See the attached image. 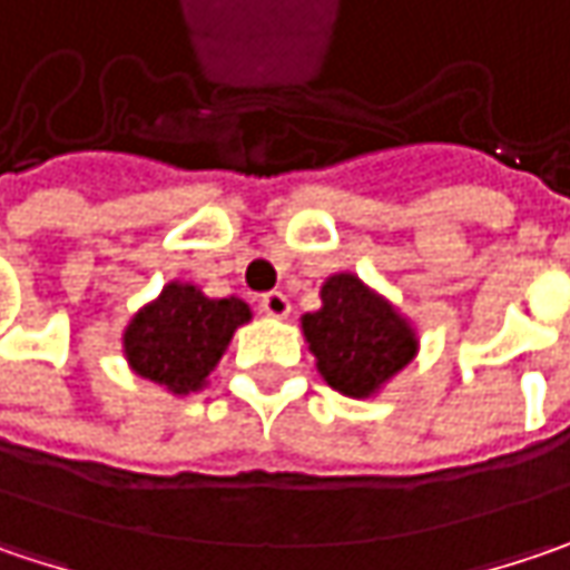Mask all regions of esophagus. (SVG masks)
I'll use <instances>...</instances> for the list:
<instances>
[{
  "instance_id": "obj_1",
  "label": "esophagus",
  "mask_w": 570,
  "mask_h": 570,
  "mask_svg": "<svg viewBox=\"0 0 570 570\" xmlns=\"http://www.w3.org/2000/svg\"><path fill=\"white\" fill-rule=\"evenodd\" d=\"M261 313H267V316L274 318H286L289 316V299H286L281 289H271V293L261 296Z\"/></svg>"
}]
</instances>
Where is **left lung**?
I'll return each mask as SVG.
<instances>
[{
  "mask_svg": "<svg viewBox=\"0 0 570 570\" xmlns=\"http://www.w3.org/2000/svg\"><path fill=\"white\" fill-rule=\"evenodd\" d=\"M303 335L325 384L357 400L381 390L416 354L410 322L354 274L322 284V309L303 316Z\"/></svg>",
  "mask_w": 570,
  "mask_h": 570,
  "instance_id": "1",
  "label": "left lung"
}]
</instances>
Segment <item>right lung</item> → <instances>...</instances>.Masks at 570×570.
<instances>
[{"mask_svg":"<svg viewBox=\"0 0 570 570\" xmlns=\"http://www.w3.org/2000/svg\"><path fill=\"white\" fill-rule=\"evenodd\" d=\"M252 318L238 296L209 299L189 284H167L125 328V357L135 374L170 393L203 390L238 325Z\"/></svg>","mask_w":570,"mask_h":570,"instance_id":"obj_1","label":"right lung"}]
</instances>
